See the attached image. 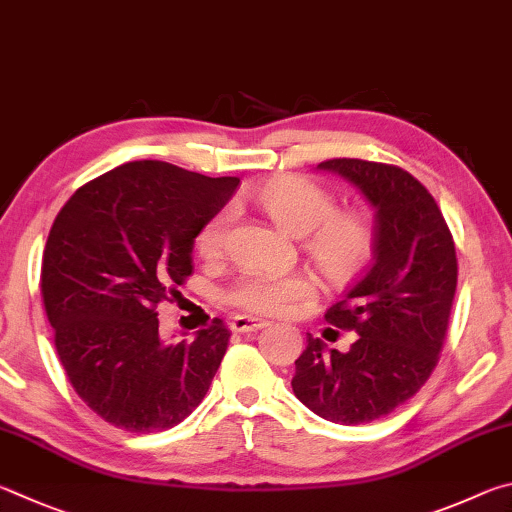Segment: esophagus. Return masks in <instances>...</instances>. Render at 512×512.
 <instances>
[{
	"label": "esophagus",
	"instance_id": "obj_1",
	"mask_svg": "<svg viewBox=\"0 0 512 512\" xmlns=\"http://www.w3.org/2000/svg\"><path fill=\"white\" fill-rule=\"evenodd\" d=\"M270 321L258 319V317H247V315H238L231 319V330L233 333H254V330L265 328Z\"/></svg>",
	"mask_w": 512,
	"mask_h": 512
}]
</instances>
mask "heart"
<instances>
[{"label": "heart", "instance_id": "heart-1", "mask_svg": "<svg viewBox=\"0 0 512 512\" xmlns=\"http://www.w3.org/2000/svg\"><path fill=\"white\" fill-rule=\"evenodd\" d=\"M256 202L290 236H306V251L326 279L342 283L360 274L373 254V224L360 211H337L335 195L306 177L272 179L256 193ZM231 211L222 209L204 224L197 236L202 256H218L224 249ZM315 294V281L306 274L247 272L233 283L227 299L233 306L258 315H281L294 303Z\"/></svg>", "mask_w": 512, "mask_h": 512}]
</instances>
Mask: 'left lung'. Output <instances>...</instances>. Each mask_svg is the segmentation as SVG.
Returning a JSON list of instances; mask_svg holds the SVG:
<instances>
[{
	"mask_svg": "<svg viewBox=\"0 0 512 512\" xmlns=\"http://www.w3.org/2000/svg\"><path fill=\"white\" fill-rule=\"evenodd\" d=\"M317 168L373 206V263L326 312L328 324L357 333L351 351H326L308 335L292 391L330 423L362 425L405 405L432 375L456 292V249L436 200L407 170L364 159Z\"/></svg>",
	"mask_w": 512,
	"mask_h": 512,
	"instance_id": "obj_1",
	"label": "left lung"
}]
</instances>
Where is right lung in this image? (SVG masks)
<instances>
[{
	"label": "right lung",
	"instance_id": "obj_1",
	"mask_svg": "<svg viewBox=\"0 0 512 512\" xmlns=\"http://www.w3.org/2000/svg\"><path fill=\"white\" fill-rule=\"evenodd\" d=\"M238 177L132 161L80 186L53 220L42 299L71 387L105 423L155 434L182 423L227 351L220 319L193 342L159 337L157 303L193 272V245Z\"/></svg>",
	"mask_w": 512,
	"mask_h": 512
}]
</instances>
